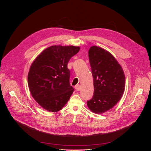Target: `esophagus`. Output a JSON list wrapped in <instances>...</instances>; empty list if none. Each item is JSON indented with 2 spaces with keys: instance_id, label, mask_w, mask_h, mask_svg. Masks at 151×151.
<instances>
[{
  "instance_id": "obj_1",
  "label": "esophagus",
  "mask_w": 151,
  "mask_h": 151,
  "mask_svg": "<svg viewBox=\"0 0 151 151\" xmlns=\"http://www.w3.org/2000/svg\"><path fill=\"white\" fill-rule=\"evenodd\" d=\"M75 89L77 91H79L81 90V86H80V85H76L75 86Z\"/></svg>"
}]
</instances>
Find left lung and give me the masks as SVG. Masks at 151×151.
I'll return each instance as SVG.
<instances>
[{
	"instance_id": "left-lung-1",
	"label": "left lung",
	"mask_w": 151,
	"mask_h": 151,
	"mask_svg": "<svg viewBox=\"0 0 151 151\" xmlns=\"http://www.w3.org/2000/svg\"><path fill=\"white\" fill-rule=\"evenodd\" d=\"M88 53L94 91L87 104L92 112L102 114L121 99L125 87V74L120 63L107 50L93 46Z\"/></svg>"
}]
</instances>
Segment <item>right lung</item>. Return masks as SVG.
Instances as JSON below:
<instances>
[{
  "mask_svg": "<svg viewBox=\"0 0 151 151\" xmlns=\"http://www.w3.org/2000/svg\"><path fill=\"white\" fill-rule=\"evenodd\" d=\"M79 50V47L72 45H53L41 52L32 63L28 76L29 89L35 101L46 110H60L74 92L67 64Z\"/></svg>",
  "mask_w": 151,
  "mask_h": 151,
  "instance_id": "1",
  "label": "right lung"
}]
</instances>
